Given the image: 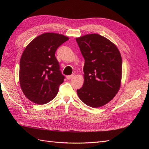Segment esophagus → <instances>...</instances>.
Instances as JSON below:
<instances>
[{
	"label": "esophagus",
	"mask_w": 149,
	"mask_h": 149,
	"mask_svg": "<svg viewBox=\"0 0 149 149\" xmlns=\"http://www.w3.org/2000/svg\"><path fill=\"white\" fill-rule=\"evenodd\" d=\"M74 76V74H71V75L67 76H66V78H67V79H71L72 78H73Z\"/></svg>",
	"instance_id": "1"
}]
</instances>
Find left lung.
<instances>
[{
  "label": "left lung",
  "instance_id": "1",
  "mask_svg": "<svg viewBox=\"0 0 149 149\" xmlns=\"http://www.w3.org/2000/svg\"><path fill=\"white\" fill-rule=\"evenodd\" d=\"M84 58V81L77 94L92 107L106 104L119 91L123 61L119 49L109 40L99 34L76 38Z\"/></svg>",
  "mask_w": 149,
  "mask_h": 149
}]
</instances>
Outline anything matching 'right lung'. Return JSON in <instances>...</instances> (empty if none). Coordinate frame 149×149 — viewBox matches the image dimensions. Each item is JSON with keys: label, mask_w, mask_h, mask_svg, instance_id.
<instances>
[{"label": "right lung", "mask_w": 149, "mask_h": 149, "mask_svg": "<svg viewBox=\"0 0 149 149\" xmlns=\"http://www.w3.org/2000/svg\"><path fill=\"white\" fill-rule=\"evenodd\" d=\"M68 39L61 34L45 33L24 49L20 61L19 81L22 91L31 102L43 104L56 96L65 76L55 54Z\"/></svg>", "instance_id": "obj_1"}]
</instances>
